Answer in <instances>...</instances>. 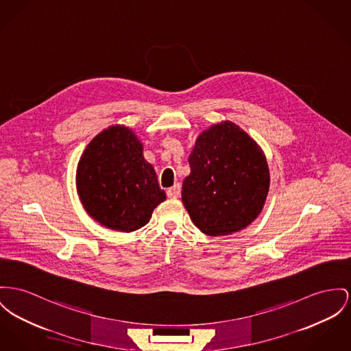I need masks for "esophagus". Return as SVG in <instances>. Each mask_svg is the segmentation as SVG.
I'll return each mask as SVG.
<instances>
[{"mask_svg":"<svg viewBox=\"0 0 351 351\" xmlns=\"http://www.w3.org/2000/svg\"><path fill=\"white\" fill-rule=\"evenodd\" d=\"M166 193H167V197H169V198H178L180 194H181V186H180V184H176L174 186L167 189Z\"/></svg>","mask_w":351,"mask_h":351,"instance_id":"esophagus-1","label":"esophagus"}]
</instances>
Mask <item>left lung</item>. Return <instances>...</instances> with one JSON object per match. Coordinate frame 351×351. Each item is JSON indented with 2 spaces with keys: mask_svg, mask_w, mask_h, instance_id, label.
Here are the masks:
<instances>
[{
  "mask_svg": "<svg viewBox=\"0 0 351 351\" xmlns=\"http://www.w3.org/2000/svg\"><path fill=\"white\" fill-rule=\"evenodd\" d=\"M182 202L194 225L211 237L247 228L263 209L270 171L256 141L232 121L204 130L189 156Z\"/></svg>",
  "mask_w": 351,
  "mask_h": 351,
  "instance_id": "obj_1",
  "label": "left lung"
}]
</instances>
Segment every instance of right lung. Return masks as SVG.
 Here are the masks:
<instances>
[{
  "label": "right lung",
  "instance_id": "obj_1",
  "mask_svg": "<svg viewBox=\"0 0 351 351\" xmlns=\"http://www.w3.org/2000/svg\"><path fill=\"white\" fill-rule=\"evenodd\" d=\"M75 186L86 213L102 226L132 233L166 199L136 133L112 125L90 141L77 165Z\"/></svg>",
  "mask_w": 351,
  "mask_h": 351
}]
</instances>
